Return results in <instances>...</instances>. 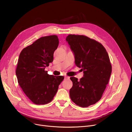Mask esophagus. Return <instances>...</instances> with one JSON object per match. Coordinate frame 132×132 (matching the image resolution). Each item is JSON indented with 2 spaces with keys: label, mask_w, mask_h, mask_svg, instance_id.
Here are the masks:
<instances>
[{
  "label": "esophagus",
  "mask_w": 132,
  "mask_h": 132,
  "mask_svg": "<svg viewBox=\"0 0 132 132\" xmlns=\"http://www.w3.org/2000/svg\"><path fill=\"white\" fill-rule=\"evenodd\" d=\"M70 79V77H67V76H65V78H64L65 80H66V79Z\"/></svg>",
  "instance_id": "1"
}]
</instances>
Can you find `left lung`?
<instances>
[{
	"label": "left lung",
	"mask_w": 132,
	"mask_h": 132,
	"mask_svg": "<svg viewBox=\"0 0 132 132\" xmlns=\"http://www.w3.org/2000/svg\"><path fill=\"white\" fill-rule=\"evenodd\" d=\"M66 40L74 54L76 65L84 74L80 81L70 78V98L77 105L88 107L101 100L109 83L112 72L109 54L101 43L87 36L70 34Z\"/></svg>",
	"instance_id": "obj_1"
}]
</instances>
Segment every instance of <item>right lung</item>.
Returning a JSON list of instances; mask_svg holds the SVG:
<instances>
[{"label":"right lung","instance_id":"right-lung-1","mask_svg":"<svg viewBox=\"0 0 132 132\" xmlns=\"http://www.w3.org/2000/svg\"><path fill=\"white\" fill-rule=\"evenodd\" d=\"M59 44L57 35L40 37L21 52L16 69L19 84L34 104H46L53 99L63 76H54L45 71L53 60Z\"/></svg>","mask_w":132,"mask_h":132}]
</instances>
